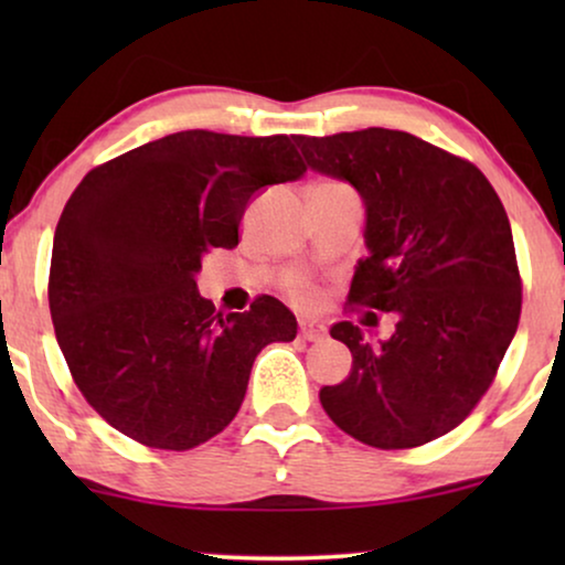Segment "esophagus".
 <instances>
[{
  "instance_id": "34e87169",
  "label": "esophagus",
  "mask_w": 565,
  "mask_h": 565,
  "mask_svg": "<svg viewBox=\"0 0 565 565\" xmlns=\"http://www.w3.org/2000/svg\"><path fill=\"white\" fill-rule=\"evenodd\" d=\"M300 337H303L306 342H321V339L327 337V329H323V323L319 321L300 319Z\"/></svg>"
}]
</instances>
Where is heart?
Listing matches in <instances>:
<instances>
[{"instance_id":"heart-1","label":"heart","mask_w":565,"mask_h":565,"mask_svg":"<svg viewBox=\"0 0 565 565\" xmlns=\"http://www.w3.org/2000/svg\"><path fill=\"white\" fill-rule=\"evenodd\" d=\"M290 298L300 306H311L316 300V288L306 280V277H296V280L290 282Z\"/></svg>"}]
</instances>
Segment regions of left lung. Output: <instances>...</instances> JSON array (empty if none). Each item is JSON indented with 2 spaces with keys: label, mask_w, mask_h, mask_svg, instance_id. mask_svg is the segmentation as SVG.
I'll return each mask as SVG.
<instances>
[{
  "label": "left lung",
  "mask_w": 565,
  "mask_h": 565,
  "mask_svg": "<svg viewBox=\"0 0 565 565\" xmlns=\"http://www.w3.org/2000/svg\"><path fill=\"white\" fill-rule=\"evenodd\" d=\"M296 141L308 167L365 200L370 254L347 300L396 316L381 344L352 321L331 327L350 347L352 373L321 388L323 412L377 450L427 445L486 396L520 323L522 277L504 205L476 164L404 130Z\"/></svg>",
  "instance_id": "left-lung-1"
}]
</instances>
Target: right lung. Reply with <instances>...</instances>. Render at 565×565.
Returning <instances> with one entry per match:
<instances>
[{
	"instance_id": "right-lung-1",
	"label": "right lung",
	"mask_w": 565,
	"mask_h": 565,
	"mask_svg": "<svg viewBox=\"0 0 565 565\" xmlns=\"http://www.w3.org/2000/svg\"><path fill=\"white\" fill-rule=\"evenodd\" d=\"M306 169L292 136L180 130L84 174L53 236L49 306L76 388L110 427L192 450L242 408L262 347L296 339L277 298L223 316L195 273L238 244L254 192Z\"/></svg>"
}]
</instances>
